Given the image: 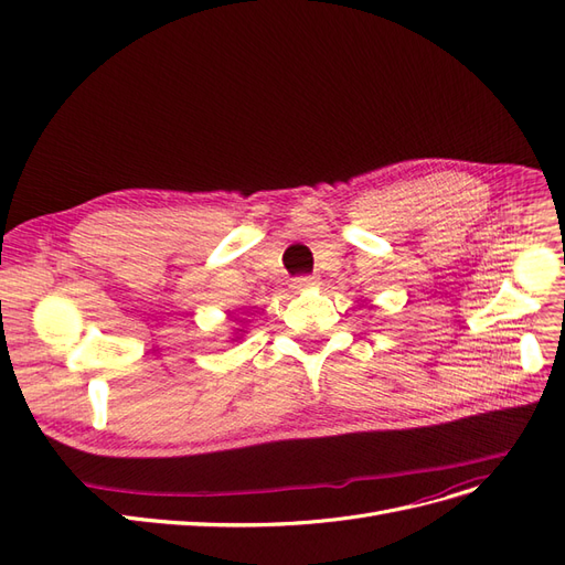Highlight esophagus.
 I'll return each instance as SVG.
<instances>
[{
	"label": "esophagus",
	"instance_id": "obj_1",
	"mask_svg": "<svg viewBox=\"0 0 565 565\" xmlns=\"http://www.w3.org/2000/svg\"><path fill=\"white\" fill-rule=\"evenodd\" d=\"M320 280L316 276H301V278H295L292 280V287L297 289V292H303V289H311L316 287Z\"/></svg>",
	"mask_w": 565,
	"mask_h": 565
}]
</instances>
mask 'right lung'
Masks as SVG:
<instances>
[{
    "label": "right lung",
    "mask_w": 565,
    "mask_h": 565,
    "mask_svg": "<svg viewBox=\"0 0 565 565\" xmlns=\"http://www.w3.org/2000/svg\"><path fill=\"white\" fill-rule=\"evenodd\" d=\"M241 334H245V330H241V328H237V330H235V339H233V341H237V339H241Z\"/></svg>",
    "instance_id": "1"
}]
</instances>
